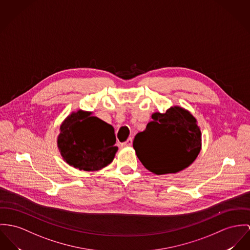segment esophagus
Here are the masks:
<instances>
[{
	"mask_svg": "<svg viewBox=\"0 0 250 250\" xmlns=\"http://www.w3.org/2000/svg\"><path fill=\"white\" fill-rule=\"evenodd\" d=\"M132 139L131 138H128L125 143H123L122 144V146H132Z\"/></svg>",
	"mask_w": 250,
	"mask_h": 250,
	"instance_id": "esophagus-1",
	"label": "esophagus"
}]
</instances>
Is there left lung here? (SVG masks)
I'll return each instance as SVG.
<instances>
[{"mask_svg":"<svg viewBox=\"0 0 250 250\" xmlns=\"http://www.w3.org/2000/svg\"><path fill=\"white\" fill-rule=\"evenodd\" d=\"M145 131L135 136L137 157L149 171L176 173L191 165L201 150L202 134L196 119L182 107L156 112Z\"/></svg>","mask_w":250,"mask_h":250,"instance_id":"8db88e82","label":"left lung"}]
</instances>
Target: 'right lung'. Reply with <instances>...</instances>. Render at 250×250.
<instances>
[{
	"label": "right lung",
	"instance_id": "1",
	"mask_svg": "<svg viewBox=\"0 0 250 250\" xmlns=\"http://www.w3.org/2000/svg\"><path fill=\"white\" fill-rule=\"evenodd\" d=\"M58 145L67 164L84 171H96L113 159L118 147L112 125L89 112L79 110L61 125Z\"/></svg>",
	"mask_w": 250,
	"mask_h": 250
}]
</instances>
